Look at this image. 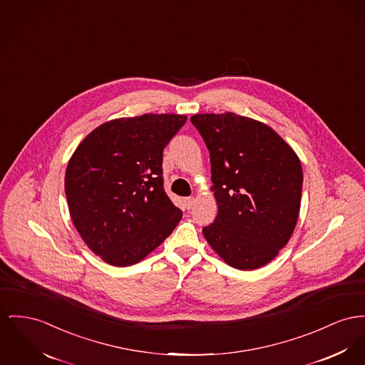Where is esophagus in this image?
<instances>
[{
  "instance_id": "esophagus-1",
  "label": "esophagus",
  "mask_w": 365,
  "mask_h": 365,
  "mask_svg": "<svg viewBox=\"0 0 365 365\" xmlns=\"http://www.w3.org/2000/svg\"><path fill=\"white\" fill-rule=\"evenodd\" d=\"M194 203V197H185V199H184V205H185V207H187V209H192Z\"/></svg>"
}]
</instances>
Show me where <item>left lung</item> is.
<instances>
[{"mask_svg":"<svg viewBox=\"0 0 365 365\" xmlns=\"http://www.w3.org/2000/svg\"><path fill=\"white\" fill-rule=\"evenodd\" d=\"M210 152L219 212L203 235L231 267L269 263L291 238L300 210L297 155L271 127L232 112L195 115Z\"/></svg>","mask_w":365,"mask_h":365,"instance_id":"8db88e82","label":"left lung"}]
</instances>
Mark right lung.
<instances>
[{
    "label": "right lung",
    "mask_w": 365,
    "mask_h": 365,
    "mask_svg": "<svg viewBox=\"0 0 365 365\" xmlns=\"http://www.w3.org/2000/svg\"><path fill=\"white\" fill-rule=\"evenodd\" d=\"M181 115L123 118L91 131L68 163L65 192L76 230L106 263H138L182 217L163 187V149Z\"/></svg>",
    "instance_id": "add662e5"
}]
</instances>
